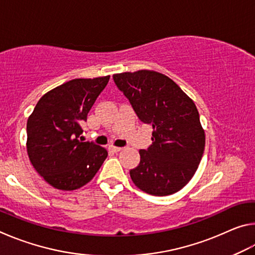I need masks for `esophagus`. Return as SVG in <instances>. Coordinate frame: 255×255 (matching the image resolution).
Segmentation results:
<instances>
[{
  "mask_svg": "<svg viewBox=\"0 0 255 255\" xmlns=\"http://www.w3.org/2000/svg\"><path fill=\"white\" fill-rule=\"evenodd\" d=\"M108 148H109V150H110V152H112V153H118V152H120V150L123 149L122 147H117V146H114V145H110Z\"/></svg>",
  "mask_w": 255,
  "mask_h": 255,
  "instance_id": "esophagus-1",
  "label": "esophagus"
}]
</instances>
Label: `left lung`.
<instances>
[{
  "label": "left lung",
  "mask_w": 255,
  "mask_h": 255,
  "mask_svg": "<svg viewBox=\"0 0 255 255\" xmlns=\"http://www.w3.org/2000/svg\"><path fill=\"white\" fill-rule=\"evenodd\" d=\"M137 117L153 126L152 145L140 149L130 170L137 188L153 196H169L187 184L201 161L205 131L193 101L170 77L141 70L114 75Z\"/></svg>",
  "instance_id": "1"
}]
</instances>
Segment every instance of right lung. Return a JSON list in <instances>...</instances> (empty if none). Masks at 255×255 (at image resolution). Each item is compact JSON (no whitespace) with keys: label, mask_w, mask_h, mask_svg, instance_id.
<instances>
[{"label":"right lung","mask_w":255,"mask_h":255,"mask_svg":"<svg viewBox=\"0 0 255 255\" xmlns=\"http://www.w3.org/2000/svg\"><path fill=\"white\" fill-rule=\"evenodd\" d=\"M110 76L75 79L47 92L27 122V152L51 187L75 190L90 182L108 156L106 148L83 141L81 124Z\"/></svg>","instance_id":"add662e5"}]
</instances>
